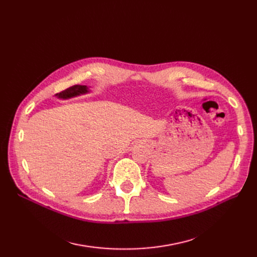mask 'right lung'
Instances as JSON below:
<instances>
[{
  "label": "right lung",
  "mask_w": 257,
  "mask_h": 257,
  "mask_svg": "<svg viewBox=\"0 0 257 257\" xmlns=\"http://www.w3.org/2000/svg\"><path fill=\"white\" fill-rule=\"evenodd\" d=\"M89 92V89L86 85H74L72 87L66 88L65 90L56 93L55 96L59 99H70V98H74L77 96H80V94H84Z\"/></svg>",
  "instance_id": "obj_1"
}]
</instances>
